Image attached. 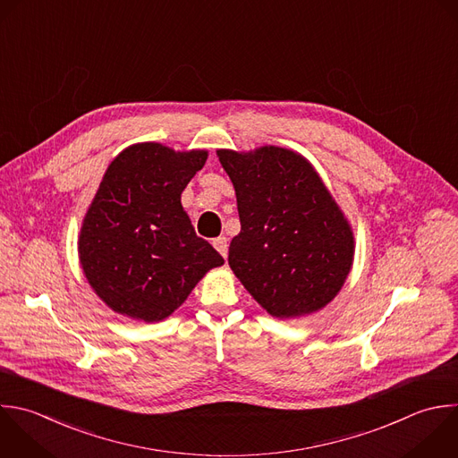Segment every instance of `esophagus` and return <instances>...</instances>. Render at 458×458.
<instances>
[{
    "label": "esophagus",
    "instance_id": "1",
    "mask_svg": "<svg viewBox=\"0 0 458 458\" xmlns=\"http://www.w3.org/2000/svg\"><path fill=\"white\" fill-rule=\"evenodd\" d=\"M213 245H215V249H216L224 258H227V252H229V240H227L225 236L215 238V240H213Z\"/></svg>",
    "mask_w": 458,
    "mask_h": 458
}]
</instances>
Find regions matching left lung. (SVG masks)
<instances>
[{
	"instance_id": "8db88e82",
	"label": "left lung",
	"mask_w": 458,
	"mask_h": 458,
	"mask_svg": "<svg viewBox=\"0 0 458 458\" xmlns=\"http://www.w3.org/2000/svg\"><path fill=\"white\" fill-rule=\"evenodd\" d=\"M218 159L233 181L242 224L229 247L236 277L272 317L324 308L351 270L354 240L313 166L279 147L218 150Z\"/></svg>"
}]
</instances>
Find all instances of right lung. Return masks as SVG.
<instances>
[{
    "mask_svg": "<svg viewBox=\"0 0 458 458\" xmlns=\"http://www.w3.org/2000/svg\"><path fill=\"white\" fill-rule=\"evenodd\" d=\"M206 159L204 150L140 143L109 165L84 218L79 252L89 284L114 311L163 320L224 263L181 206Z\"/></svg>",
    "mask_w": 458,
    "mask_h": 458,
    "instance_id": "add662e5",
    "label": "right lung"
}]
</instances>
